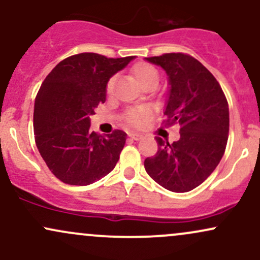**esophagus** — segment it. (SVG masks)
<instances>
[{
    "mask_svg": "<svg viewBox=\"0 0 260 260\" xmlns=\"http://www.w3.org/2000/svg\"><path fill=\"white\" fill-rule=\"evenodd\" d=\"M128 137L133 140H140L143 138L142 134H139V133H128Z\"/></svg>",
    "mask_w": 260,
    "mask_h": 260,
    "instance_id": "34e87169",
    "label": "esophagus"
}]
</instances>
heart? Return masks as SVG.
Here are the masks:
<instances>
[{"mask_svg": "<svg viewBox=\"0 0 260 260\" xmlns=\"http://www.w3.org/2000/svg\"><path fill=\"white\" fill-rule=\"evenodd\" d=\"M132 74L134 79L138 82V84L142 88H148L149 85H156L157 80H159V72L155 67L148 63H138L132 68ZM115 78H111L107 82L106 90L107 92H111L113 86H115ZM151 111L144 107H139V109H132L126 112V122L129 126L140 128L147 124V122L150 120Z\"/></svg>", "mask_w": 260, "mask_h": 260, "instance_id": "heart-1", "label": "heart"}]
</instances>
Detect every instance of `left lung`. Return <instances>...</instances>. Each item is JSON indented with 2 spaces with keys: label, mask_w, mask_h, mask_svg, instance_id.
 I'll return each mask as SVG.
<instances>
[{
  "label": "left lung",
  "mask_w": 260,
  "mask_h": 260,
  "mask_svg": "<svg viewBox=\"0 0 260 260\" xmlns=\"http://www.w3.org/2000/svg\"><path fill=\"white\" fill-rule=\"evenodd\" d=\"M169 77L166 124H180V139L170 144L156 137L157 153L144 168L166 189H194L216 169L229 138V104L215 77L198 59L186 53L145 57Z\"/></svg>",
  "instance_id": "obj_1"
}]
</instances>
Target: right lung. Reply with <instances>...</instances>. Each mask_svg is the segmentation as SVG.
<instances>
[{"instance_id":"right-lung-1","label":"right lung","mask_w":260,"mask_h":260,"mask_svg":"<svg viewBox=\"0 0 260 260\" xmlns=\"http://www.w3.org/2000/svg\"><path fill=\"white\" fill-rule=\"evenodd\" d=\"M133 58L78 53L59 62L41 84L34 105L35 143L63 183L88 186L115 169L127 134L116 129L100 136L90 129V116L105 103L110 78Z\"/></svg>"}]
</instances>
